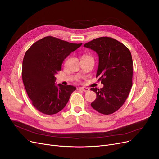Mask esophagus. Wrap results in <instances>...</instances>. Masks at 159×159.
<instances>
[{"label":"esophagus","instance_id":"34e87169","mask_svg":"<svg viewBox=\"0 0 159 159\" xmlns=\"http://www.w3.org/2000/svg\"><path fill=\"white\" fill-rule=\"evenodd\" d=\"M79 89H80V90H82V91H85V92H87V91H88L89 90V89L88 88H83V87L80 88Z\"/></svg>","mask_w":159,"mask_h":159}]
</instances>
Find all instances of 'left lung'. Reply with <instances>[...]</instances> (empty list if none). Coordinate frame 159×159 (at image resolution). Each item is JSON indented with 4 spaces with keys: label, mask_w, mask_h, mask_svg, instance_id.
I'll list each match as a JSON object with an SVG mask.
<instances>
[{
    "label": "left lung",
    "mask_w": 159,
    "mask_h": 159,
    "mask_svg": "<svg viewBox=\"0 0 159 159\" xmlns=\"http://www.w3.org/2000/svg\"><path fill=\"white\" fill-rule=\"evenodd\" d=\"M84 46L98 54L96 78L103 84L101 89L91 88L97 95L91 107L103 115L112 114L125 102L132 87L131 52L121 42L107 36L95 38L85 43Z\"/></svg>",
    "instance_id": "8db88e82"
}]
</instances>
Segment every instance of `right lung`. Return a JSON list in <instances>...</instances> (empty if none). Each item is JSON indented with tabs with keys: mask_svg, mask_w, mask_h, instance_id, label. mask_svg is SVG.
Wrapping results in <instances>:
<instances>
[{
	"mask_svg": "<svg viewBox=\"0 0 159 159\" xmlns=\"http://www.w3.org/2000/svg\"><path fill=\"white\" fill-rule=\"evenodd\" d=\"M81 44H74L53 36L36 42L26 52L22 61V76L32 104L46 115H54L63 109L76 88L55 85V74L71 52Z\"/></svg>",
	"mask_w": 159,
	"mask_h": 159,
	"instance_id": "right-lung-1",
	"label": "right lung"
}]
</instances>
